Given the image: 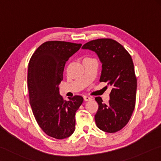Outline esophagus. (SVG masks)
Wrapping results in <instances>:
<instances>
[{"instance_id":"obj_1","label":"esophagus","mask_w":161,"mask_h":161,"mask_svg":"<svg viewBox=\"0 0 161 161\" xmlns=\"http://www.w3.org/2000/svg\"><path fill=\"white\" fill-rule=\"evenodd\" d=\"M83 99H84V100L86 101V102H87V101H90V100H92L91 98L90 97H88V96H84L83 97Z\"/></svg>"}]
</instances>
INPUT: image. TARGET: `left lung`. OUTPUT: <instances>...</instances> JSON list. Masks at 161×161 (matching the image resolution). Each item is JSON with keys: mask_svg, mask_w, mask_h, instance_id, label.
<instances>
[{"mask_svg": "<svg viewBox=\"0 0 161 161\" xmlns=\"http://www.w3.org/2000/svg\"><path fill=\"white\" fill-rule=\"evenodd\" d=\"M83 49L93 51L102 63L100 82L112 87L108 104L95 97L98 109L95 120L98 128L114 133L129 122L136 104L137 80L131 56L122 44L112 39H97L87 42Z\"/></svg>", "mask_w": 161, "mask_h": 161, "instance_id": "obj_1", "label": "left lung"}]
</instances>
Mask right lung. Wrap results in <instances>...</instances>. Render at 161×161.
<instances>
[{
	"label": "right lung",
	"instance_id": "right-lung-1",
	"mask_svg": "<svg viewBox=\"0 0 161 161\" xmlns=\"http://www.w3.org/2000/svg\"><path fill=\"white\" fill-rule=\"evenodd\" d=\"M81 46L46 42L36 49L28 65L27 86L33 114L44 133L56 139H66L74 132L75 112L83 102L79 95L64 100L58 88L66 62Z\"/></svg>",
	"mask_w": 161,
	"mask_h": 161
}]
</instances>
